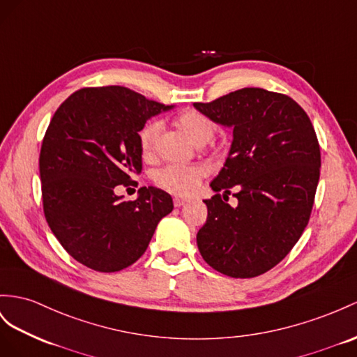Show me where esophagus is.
I'll list each match as a JSON object with an SVG mask.
<instances>
[{"mask_svg":"<svg viewBox=\"0 0 357 357\" xmlns=\"http://www.w3.org/2000/svg\"><path fill=\"white\" fill-rule=\"evenodd\" d=\"M190 202V199H185V197H175L173 199V204H175V206H182Z\"/></svg>","mask_w":357,"mask_h":357,"instance_id":"obj_1","label":"esophagus"}]
</instances>
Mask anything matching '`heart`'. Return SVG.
<instances>
[{
    "instance_id": "obj_1",
    "label": "heart",
    "mask_w": 357,
    "mask_h": 357,
    "mask_svg": "<svg viewBox=\"0 0 357 357\" xmlns=\"http://www.w3.org/2000/svg\"><path fill=\"white\" fill-rule=\"evenodd\" d=\"M175 123L197 146L205 144L214 135L213 122L204 113L193 108L181 112L175 119ZM160 132L161 123L158 121H151L143 126L140 131V148L143 155H151L153 152ZM202 176L204 169L199 166H166L155 172L153 179L161 188L173 195L184 196L193 193Z\"/></svg>"
}]
</instances>
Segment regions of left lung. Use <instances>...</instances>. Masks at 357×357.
Segmentation results:
<instances>
[{
  "mask_svg": "<svg viewBox=\"0 0 357 357\" xmlns=\"http://www.w3.org/2000/svg\"><path fill=\"white\" fill-rule=\"evenodd\" d=\"M213 122L232 128L223 169L204 200L206 223L197 232L202 258L231 278H255L287 257L307 226L321 167L310 119L294 99L258 87L193 104ZM235 186L239 205L218 190Z\"/></svg>",
  "mask_w": 357,
  "mask_h": 357,
  "instance_id": "1",
  "label": "left lung"
}]
</instances>
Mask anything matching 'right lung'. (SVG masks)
Wrapping results in <instances>:
<instances>
[{
	"label": "right lung",
	"instance_id": "1",
	"mask_svg": "<svg viewBox=\"0 0 357 357\" xmlns=\"http://www.w3.org/2000/svg\"><path fill=\"white\" fill-rule=\"evenodd\" d=\"M164 105L121 86L86 87L54 113L39 170L45 218L72 258L102 273L130 267L173 209L169 193L142 187L126 202L114 193L142 172L140 135Z\"/></svg>",
	"mask_w": 357,
	"mask_h": 357
}]
</instances>
